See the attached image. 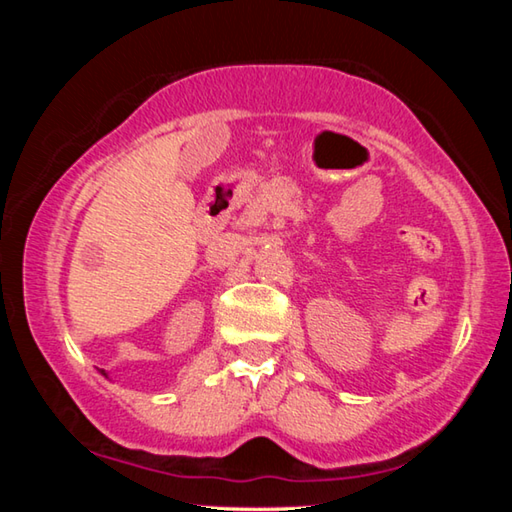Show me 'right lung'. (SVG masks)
I'll return each mask as SVG.
<instances>
[{
    "mask_svg": "<svg viewBox=\"0 0 512 512\" xmlns=\"http://www.w3.org/2000/svg\"><path fill=\"white\" fill-rule=\"evenodd\" d=\"M101 375H106V370H101ZM108 377V375H106Z\"/></svg>",
    "mask_w": 512,
    "mask_h": 512,
    "instance_id": "1",
    "label": "right lung"
}]
</instances>
